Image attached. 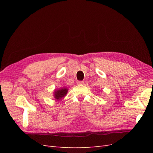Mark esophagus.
I'll list each match as a JSON object with an SVG mask.
<instances>
[{
    "label": "esophagus",
    "mask_w": 153,
    "mask_h": 153,
    "mask_svg": "<svg viewBox=\"0 0 153 153\" xmlns=\"http://www.w3.org/2000/svg\"><path fill=\"white\" fill-rule=\"evenodd\" d=\"M76 83L78 85H82L83 84H84V81H77Z\"/></svg>",
    "instance_id": "obj_1"
}]
</instances>
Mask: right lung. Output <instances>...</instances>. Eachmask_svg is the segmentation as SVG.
I'll return each instance as SVG.
<instances>
[{
  "label": "right lung",
  "instance_id": "1",
  "mask_svg": "<svg viewBox=\"0 0 153 153\" xmlns=\"http://www.w3.org/2000/svg\"><path fill=\"white\" fill-rule=\"evenodd\" d=\"M68 89H66V88L64 87L61 88V89H58V90H55L54 91V98L55 100H61L62 98H64L67 94Z\"/></svg>",
  "mask_w": 153,
  "mask_h": 153
}]
</instances>
